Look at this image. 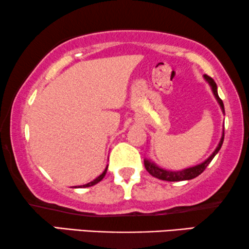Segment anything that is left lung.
Instances as JSON below:
<instances>
[{"label": "left lung", "mask_w": 249, "mask_h": 249, "mask_svg": "<svg viewBox=\"0 0 249 249\" xmlns=\"http://www.w3.org/2000/svg\"><path fill=\"white\" fill-rule=\"evenodd\" d=\"M204 78H205L207 83L210 84L211 88H212L214 96H215L216 101L219 102L221 108H222V111L224 112V105H223L222 100H221V98L219 97V95H217V87H216L215 81H214L210 76H207V74H204ZM223 139H224V131L222 132V137H221L219 145H217L215 151L213 152V154L211 155L210 158L206 160V161H204L203 163H200V164L196 165V166H193V168L181 170V171H168V170L159 168L158 165L154 164V163L148 161V160H146V159L144 160L145 168L148 171L149 175H152L153 177H155V178H158V179L165 180V181H182V180L194 179V178H196L197 176H199L200 173H202L204 170L207 168V165H209L211 161L214 159V156L217 154V152L220 151L221 146H222V144H223Z\"/></svg>", "instance_id": "left-lung-1"}]
</instances>
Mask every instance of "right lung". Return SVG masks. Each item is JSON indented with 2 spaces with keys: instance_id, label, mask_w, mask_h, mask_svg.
Returning <instances> with one entry per match:
<instances>
[{
  "instance_id": "right-lung-1",
  "label": "right lung",
  "mask_w": 249,
  "mask_h": 249,
  "mask_svg": "<svg viewBox=\"0 0 249 249\" xmlns=\"http://www.w3.org/2000/svg\"><path fill=\"white\" fill-rule=\"evenodd\" d=\"M107 169H105L104 171H103V173H102V175H101L100 177H97L96 179L93 180V181L88 182V183H86V185H84V186H78V187H83V188H86V187H90V186H94V185H96L97 182H100L101 180L104 178V177H105V173H107Z\"/></svg>"
}]
</instances>
